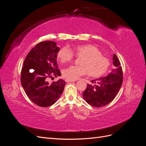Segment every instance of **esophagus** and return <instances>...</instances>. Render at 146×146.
<instances>
[{
  "label": "esophagus",
  "instance_id": "obj_1",
  "mask_svg": "<svg viewBox=\"0 0 146 146\" xmlns=\"http://www.w3.org/2000/svg\"><path fill=\"white\" fill-rule=\"evenodd\" d=\"M65 81L66 82H76V80H69V79H66Z\"/></svg>",
  "mask_w": 146,
  "mask_h": 146
}]
</instances>
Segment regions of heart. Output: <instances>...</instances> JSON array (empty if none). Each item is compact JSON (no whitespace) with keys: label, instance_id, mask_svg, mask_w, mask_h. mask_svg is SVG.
I'll list each match as a JSON object with an SVG mask.
<instances>
[{"label":"heart","instance_id":"b5f03b06","mask_svg":"<svg viewBox=\"0 0 146 146\" xmlns=\"http://www.w3.org/2000/svg\"><path fill=\"white\" fill-rule=\"evenodd\" d=\"M73 52L76 56L83 58L80 66H71L63 70L64 78L76 80L81 76L88 74L91 77H99L107 71L110 66L109 60L103 55L99 48L92 44H82L74 47ZM68 47H63L59 50L58 58L61 63L71 61L74 55Z\"/></svg>","mask_w":146,"mask_h":146}]
</instances>
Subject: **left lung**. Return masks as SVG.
I'll return each mask as SVG.
<instances>
[{"label":"left lung","mask_w":146,"mask_h":146,"mask_svg":"<svg viewBox=\"0 0 146 146\" xmlns=\"http://www.w3.org/2000/svg\"><path fill=\"white\" fill-rule=\"evenodd\" d=\"M113 60L114 68L112 71L107 77L91 80L92 83L98 85L88 84L83 92V99L93 107H102L111 102L121 87L123 74L120 61L115 54L113 55Z\"/></svg>","instance_id":"left-lung-1"}]
</instances>
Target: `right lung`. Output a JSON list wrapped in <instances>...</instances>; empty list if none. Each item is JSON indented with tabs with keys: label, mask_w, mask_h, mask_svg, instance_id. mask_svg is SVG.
I'll list each match as a JSON object with an SVG mask.
<instances>
[{
	"label": "right lung",
	"mask_w": 146,
	"mask_h": 146,
	"mask_svg": "<svg viewBox=\"0 0 146 146\" xmlns=\"http://www.w3.org/2000/svg\"><path fill=\"white\" fill-rule=\"evenodd\" d=\"M60 48L54 41L38 43L24 60L21 82L28 98L42 107L54 104L63 93L66 82L62 79L49 84L47 78L60 76L56 63Z\"/></svg>",
	"instance_id": "1"
}]
</instances>
